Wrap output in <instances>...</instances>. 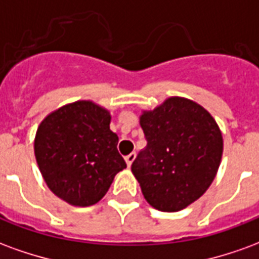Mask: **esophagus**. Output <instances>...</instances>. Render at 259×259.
Returning <instances> with one entry per match:
<instances>
[{
    "label": "esophagus",
    "mask_w": 259,
    "mask_h": 259,
    "mask_svg": "<svg viewBox=\"0 0 259 259\" xmlns=\"http://www.w3.org/2000/svg\"><path fill=\"white\" fill-rule=\"evenodd\" d=\"M135 158H136L135 152H130L129 155H126L124 161H126V163H127V166H132V163H133V161H135Z\"/></svg>",
    "instance_id": "1"
}]
</instances>
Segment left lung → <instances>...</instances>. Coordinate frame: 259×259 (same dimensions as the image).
I'll return each instance as SVG.
<instances>
[{"mask_svg":"<svg viewBox=\"0 0 259 259\" xmlns=\"http://www.w3.org/2000/svg\"><path fill=\"white\" fill-rule=\"evenodd\" d=\"M140 126L147 147L133 163L147 202L162 212H178L204 194L217 176L223 152L221 129L200 104L169 97L143 111Z\"/></svg>","mask_w":259,"mask_h":259,"instance_id":"obj_1","label":"left lung"}]
</instances>
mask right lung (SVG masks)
Wrapping results in <instances>:
<instances>
[{"label": "right lung", "mask_w": 259, "mask_h": 259, "mask_svg": "<svg viewBox=\"0 0 259 259\" xmlns=\"http://www.w3.org/2000/svg\"><path fill=\"white\" fill-rule=\"evenodd\" d=\"M109 123L108 109L81 100L48 113L37 127L34 155L42 179L70 205L97 204L126 168Z\"/></svg>", "instance_id": "right-lung-1"}]
</instances>
